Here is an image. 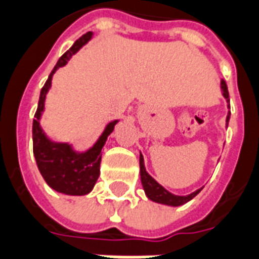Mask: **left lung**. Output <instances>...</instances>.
Instances as JSON below:
<instances>
[{"label":"left lung","mask_w":259,"mask_h":259,"mask_svg":"<svg viewBox=\"0 0 259 259\" xmlns=\"http://www.w3.org/2000/svg\"><path fill=\"white\" fill-rule=\"evenodd\" d=\"M221 89L222 95L227 99V101H229V92H228L227 82L222 79L221 81ZM229 110H231V105H229ZM229 118H231V111L228 112L227 116V127L228 122H229ZM140 176H141V184H143V188L145 191V195L148 196V199L154 200L156 203H162V204H168V206H181L184 203L189 202L191 199H193L196 195H198L202 189H198L196 192L191 193L188 196H177V195H173L168 191L155 181L154 178L151 177L147 171H145L144 167V159H143V155H140Z\"/></svg>","instance_id":"obj_1"}]
</instances>
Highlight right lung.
<instances>
[{
  "label": "right lung",
  "instance_id": "obj_1",
  "mask_svg": "<svg viewBox=\"0 0 259 259\" xmlns=\"http://www.w3.org/2000/svg\"><path fill=\"white\" fill-rule=\"evenodd\" d=\"M92 38V32H86L79 39L74 42V45L59 59L51 75L48 76L45 85L42 86L38 108L32 120V151L37 160V166L41 171L42 177L47 184L57 192L66 195H86L95 187L97 178L100 176L101 149L104 147L105 140L112 133L114 126L118 120H114L107 124L104 133L100 136L99 141L89 151L83 154H76L68 144H57L52 143L47 136L44 135L39 118H41L45 97L52 83V76L59 67L66 64L74 53L79 51L86 42Z\"/></svg>",
  "mask_w": 259,
  "mask_h": 259
}]
</instances>
